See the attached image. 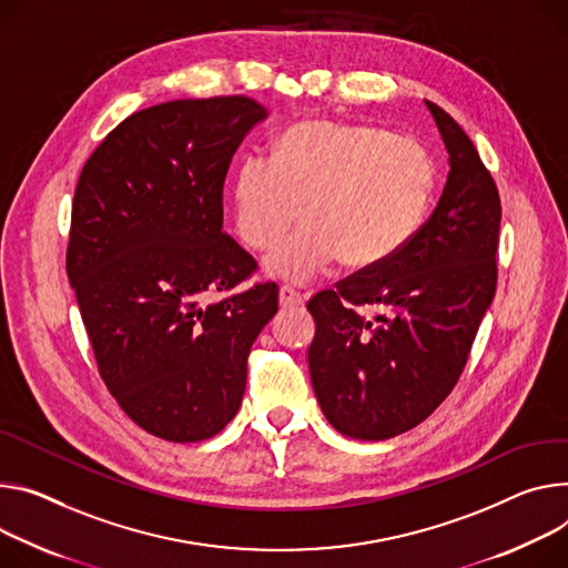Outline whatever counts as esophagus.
<instances>
[{
  "label": "esophagus",
  "mask_w": 568,
  "mask_h": 568,
  "mask_svg": "<svg viewBox=\"0 0 568 568\" xmlns=\"http://www.w3.org/2000/svg\"><path fill=\"white\" fill-rule=\"evenodd\" d=\"M278 301H281L283 311H287V307H298V305H303V296H301L296 290H292L290 285H283V287L278 290Z\"/></svg>",
  "instance_id": "esophagus-1"
}]
</instances>
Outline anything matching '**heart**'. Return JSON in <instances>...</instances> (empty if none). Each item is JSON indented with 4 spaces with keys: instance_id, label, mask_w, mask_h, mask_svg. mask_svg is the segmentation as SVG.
Segmentation results:
<instances>
[{
    "instance_id": "b5f03b06",
    "label": "heart",
    "mask_w": 568,
    "mask_h": 568,
    "mask_svg": "<svg viewBox=\"0 0 568 568\" xmlns=\"http://www.w3.org/2000/svg\"><path fill=\"white\" fill-rule=\"evenodd\" d=\"M428 151L383 126L305 120L290 126L274 159L251 153L233 183L235 226L255 251L274 248L267 272L305 283L342 257L374 270L419 231L433 192Z\"/></svg>"
}]
</instances>
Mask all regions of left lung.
<instances>
[{"label":"left lung","instance_id":"obj_1","mask_svg":"<svg viewBox=\"0 0 568 568\" xmlns=\"http://www.w3.org/2000/svg\"><path fill=\"white\" fill-rule=\"evenodd\" d=\"M426 104L450 168L437 209L387 263L307 301L317 400L335 430L363 442L419 426L453 392L498 281V187L469 135Z\"/></svg>","mask_w":568,"mask_h":568}]
</instances>
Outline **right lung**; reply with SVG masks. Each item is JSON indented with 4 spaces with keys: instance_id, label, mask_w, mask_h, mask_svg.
Listing matches in <instances>:
<instances>
[{
    "instance_id": "right-lung-1",
    "label": "right lung",
    "mask_w": 568,
    "mask_h": 568,
    "mask_svg": "<svg viewBox=\"0 0 568 568\" xmlns=\"http://www.w3.org/2000/svg\"><path fill=\"white\" fill-rule=\"evenodd\" d=\"M265 115L244 94L168 101L118 124L79 174L68 278L101 381L153 437L201 442L235 417L278 311L272 281L233 292L257 263L222 231L231 159Z\"/></svg>"
}]
</instances>
